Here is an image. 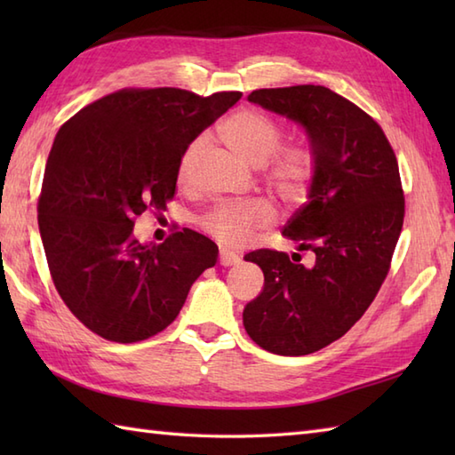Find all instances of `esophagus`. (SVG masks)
Instances as JSON below:
<instances>
[{"label": "esophagus", "mask_w": 455, "mask_h": 455, "mask_svg": "<svg viewBox=\"0 0 455 455\" xmlns=\"http://www.w3.org/2000/svg\"><path fill=\"white\" fill-rule=\"evenodd\" d=\"M238 262H240V256L238 254L230 252V250H225V248L220 250V254H219V264L220 266L228 267V266H236Z\"/></svg>", "instance_id": "1"}]
</instances>
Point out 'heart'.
Listing matches in <instances>:
<instances>
[{
  "mask_svg": "<svg viewBox=\"0 0 455 455\" xmlns=\"http://www.w3.org/2000/svg\"><path fill=\"white\" fill-rule=\"evenodd\" d=\"M220 137L236 156L252 168H262L274 156L282 142V129L266 115L243 109L222 123ZM205 137L193 140L181 154L178 178L188 181L196 164L205 148ZM313 154L303 147H289L269 162L266 170V183L274 196L283 203H297L305 197L308 183L313 180ZM274 212L267 203L250 199L240 203H222L203 217V227L225 246H243L256 230L272 222Z\"/></svg>",
  "mask_w": 455,
  "mask_h": 455,
  "instance_id": "b5f03b06",
  "label": "heart"
}]
</instances>
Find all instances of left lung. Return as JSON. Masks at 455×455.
<instances>
[{"label": "left lung", "mask_w": 455, "mask_h": 455, "mask_svg": "<svg viewBox=\"0 0 455 455\" xmlns=\"http://www.w3.org/2000/svg\"><path fill=\"white\" fill-rule=\"evenodd\" d=\"M248 101L307 134L313 180L282 235L315 262L274 250L246 254L264 272V289L243 323L264 350L307 355L360 321L389 272L404 217L399 164L379 124L323 85L256 90Z\"/></svg>", "instance_id": "obj_1"}]
</instances>
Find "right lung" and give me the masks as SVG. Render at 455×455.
<instances>
[{
  "label": "right lung",
  "mask_w": 455,
  "mask_h": 455,
  "mask_svg": "<svg viewBox=\"0 0 455 455\" xmlns=\"http://www.w3.org/2000/svg\"><path fill=\"white\" fill-rule=\"evenodd\" d=\"M243 98L176 90H121L64 123L38 199L48 269L80 323L131 344L176 321L193 282L217 264V244L183 228L162 244L132 236L134 217L166 209L181 154Z\"/></svg>",
  "instance_id": "add662e5"
}]
</instances>
